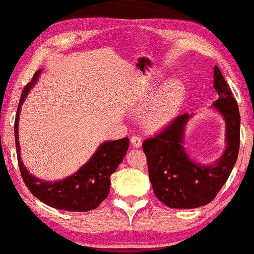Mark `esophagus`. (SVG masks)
I'll return each instance as SVG.
<instances>
[{
    "instance_id": "obj_1",
    "label": "esophagus",
    "mask_w": 254,
    "mask_h": 254,
    "mask_svg": "<svg viewBox=\"0 0 254 254\" xmlns=\"http://www.w3.org/2000/svg\"><path fill=\"white\" fill-rule=\"evenodd\" d=\"M131 144L134 147H140L142 145V138L140 135H136V134H133L131 136Z\"/></svg>"
}]
</instances>
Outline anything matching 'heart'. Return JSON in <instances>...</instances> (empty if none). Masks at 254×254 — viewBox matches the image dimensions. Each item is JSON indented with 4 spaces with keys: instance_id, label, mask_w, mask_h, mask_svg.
Returning a JSON list of instances; mask_svg holds the SVG:
<instances>
[{
    "instance_id": "heart-1",
    "label": "heart",
    "mask_w": 254,
    "mask_h": 254,
    "mask_svg": "<svg viewBox=\"0 0 254 254\" xmlns=\"http://www.w3.org/2000/svg\"><path fill=\"white\" fill-rule=\"evenodd\" d=\"M184 99V89L181 83L172 81L164 87L146 116V126L158 130L170 123L180 110Z\"/></svg>"
}]
</instances>
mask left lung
<instances>
[{
    "mask_svg": "<svg viewBox=\"0 0 254 254\" xmlns=\"http://www.w3.org/2000/svg\"><path fill=\"white\" fill-rule=\"evenodd\" d=\"M213 88L219 96L213 107L225 118L227 127V148L217 163L199 165L184 150V128L190 118L188 113L177 116L162 131L143 142L154 193L170 208L192 209L212 201L237 162L240 147L239 108L217 66L213 69Z\"/></svg>",
    "mask_w": 254,
    "mask_h": 254,
    "instance_id": "8db88e82",
    "label": "left lung"
}]
</instances>
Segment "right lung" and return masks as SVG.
Instances as JSON below:
<instances>
[{
	"label": "right lung",
	"instance_id": "1",
	"mask_svg": "<svg viewBox=\"0 0 254 254\" xmlns=\"http://www.w3.org/2000/svg\"><path fill=\"white\" fill-rule=\"evenodd\" d=\"M42 70L39 69L24 87L14 122L15 144H16L19 171L25 185L33 195L56 209L67 211H89L100 205L110 191V176L126 156L128 148V137L102 143L93 156L73 175L58 182H45L34 177L24 167L19 155L18 118L19 109L28 91L37 81Z\"/></svg>",
	"mask_w": 254,
	"mask_h": 254
}]
</instances>
